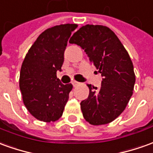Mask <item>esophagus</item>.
I'll list each match as a JSON object with an SVG mask.
<instances>
[{
    "label": "esophagus",
    "instance_id": "obj_1",
    "mask_svg": "<svg viewBox=\"0 0 153 153\" xmlns=\"http://www.w3.org/2000/svg\"><path fill=\"white\" fill-rule=\"evenodd\" d=\"M79 84V82H77V81H75V80H73V81H72V84H73V86H74V87H75L76 85H78Z\"/></svg>",
    "mask_w": 153,
    "mask_h": 153
}]
</instances>
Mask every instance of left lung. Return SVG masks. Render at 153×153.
I'll list each match as a JSON object with an SVG mask.
<instances>
[{
    "instance_id": "obj_1",
    "label": "left lung",
    "mask_w": 153,
    "mask_h": 153,
    "mask_svg": "<svg viewBox=\"0 0 153 153\" xmlns=\"http://www.w3.org/2000/svg\"><path fill=\"white\" fill-rule=\"evenodd\" d=\"M69 43L79 45L103 77L99 88L88 84V97L80 102L84 119L96 126L109 123L132 95L136 79L128 53L112 30L99 25L82 26Z\"/></svg>"
}]
</instances>
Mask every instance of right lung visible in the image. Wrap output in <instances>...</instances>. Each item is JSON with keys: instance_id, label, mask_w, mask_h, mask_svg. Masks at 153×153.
I'll use <instances>...</instances> for the list:
<instances>
[{"instance_id": "right-lung-1", "label": "right lung", "mask_w": 153, "mask_h": 153, "mask_svg": "<svg viewBox=\"0 0 153 153\" xmlns=\"http://www.w3.org/2000/svg\"><path fill=\"white\" fill-rule=\"evenodd\" d=\"M76 24L55 25L42 32L26 54L20 74V89L25 106L39 121L51 123L61 117L71 84H63L56 72L61 70L64 54Z\"/></svg>"}]
</instances>
